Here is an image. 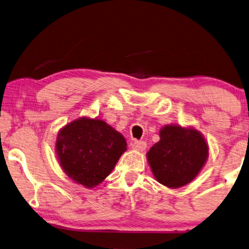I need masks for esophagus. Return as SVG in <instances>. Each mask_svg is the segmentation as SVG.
<instances>
[{
    "instance_id": "obj_1",
    "label": "esophagus",
    "mask_w": 249,
    "mask_h": 249,
    "mask_svg": "<svg viewBox=\"0 0 249 249\" xmlns=\"http://www.w3.org/2000/svg\"><path fill=\"white\" fill-rule=\"evenodd\" d=\"M133 148L137 149V151H144V149L147 147V144L144 141H134L133 142Z\"/></svg>"
}]
</instances>
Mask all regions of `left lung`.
<instances>
[{
  "label": "left lung",
  "mask_w": 249,
  "mask_h": 249,
  "mask_svg": "<svg viewBox=\"0 0 249 249\" xmlns=\"http://www.w3.org/2000/svg\"><path fill=\"white\" fill-rule=\"evenodd\" d=\"M160 141L147 152L154 176L165 186H184L195 178L204 166L208 147L195 129L180 126H165L160 132Z\"/></svg>",
  "instance_id": "left-lung-1"
}]
</instances>
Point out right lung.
Masks as SVG:
<instances>
[{
  "label": "right lung",
  "mask_w": 249,
  "mask_h": 249,
  "mask_svg": "<svg viewBox=\"0 0 249 249\" xmlns=\"http://www.w3.org/2000/svg\"><path fill=\"white\" fill-rule=\"evenodd\" d=\"M120 133L101 120L80 118L58 133L56 151L64 172L85 187H95L126 151Z\"/></svg>",
  "instance_id": "1"
}]
</instances>
